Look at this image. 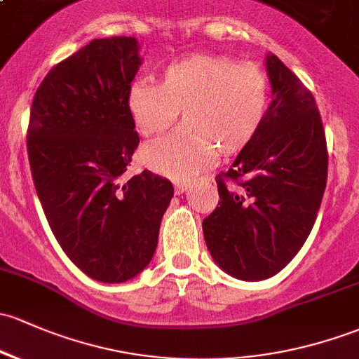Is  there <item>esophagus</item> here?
Masks as SVG:
<instances>
[{
	"label": "esophagus",
	"mask_w": 359,
	"mask_h": 359,
	"mask_svg": "<svg viewBox=\"0 0 359 359\" xmlns=\"http://www.w3.org/2000/svg\"><path fill=\"white\" fill-rule=\"evenodd\" d=\"M191 188V181H178L176 183V194L181 195L184 194V191H188Z\"/></svg>",
	"instance_id": "34e87169"
}]
</instances>
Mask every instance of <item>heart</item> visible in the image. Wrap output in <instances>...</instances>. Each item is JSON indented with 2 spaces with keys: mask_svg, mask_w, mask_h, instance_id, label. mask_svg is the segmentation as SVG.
<instances>
[{
  "mask_svg": "<svg viewBox=\"0 0 359 359\" xmlns=\"http://www.w3.org/2000/svg\"><path fill=\"white\" fill-rule=\"evenodd\" d=\"M271 104V79L260 65L217 55H191L161 72L159 86L135 80L126 107L144 137L164 133L180 118L178 132L152 142L142 161L171 178H190L224 156L241 152L260 132Z\"/></svg>",
  "mask_w": 359,
  "mask_h": 359,
  "instance_id": "heart-1",
  "label": "heart"
}]
</instances>
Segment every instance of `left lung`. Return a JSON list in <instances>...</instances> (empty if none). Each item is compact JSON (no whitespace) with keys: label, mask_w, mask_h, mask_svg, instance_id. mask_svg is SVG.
Here are the masks:
<instances>
[{"label":"left lung","mask_w":359,"mask_h":359,"mask_svg":"<svg viewBox=\"0 0 359 359\" xmlns=\"http://www.w3.org/2000/svg\"><path fill=\"white\" fill-rule=\"evenodd\" d=\"M267 73L272 102L264 125L217 176L219 207L202 222L215 264L241 280L269 279L294 258L327 184L329 154L313 94L276 55L267 56Z\"/></svg>","instance_id":"obj_1"}]
</instances>
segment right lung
<instances>
[{
    "instance_id": "obj_1",
    "label": "right lung",
    "mask_w": 359,
    "mask_h": 359,
    "mask_svg": "<svg viewBox=\"0 0 359 359\" xmlns=\"http://www.w3.org/2000/svg\"><path fill=\"white\" fill-rule=\"evenodd\" d=\"M142 60L135 37L94 39L46 75L27 130L37 196L73 264L125 283L152 260L171 181L145 169L121 181L138 147L126 95Z\"/></svg>"
}]
</instances>
